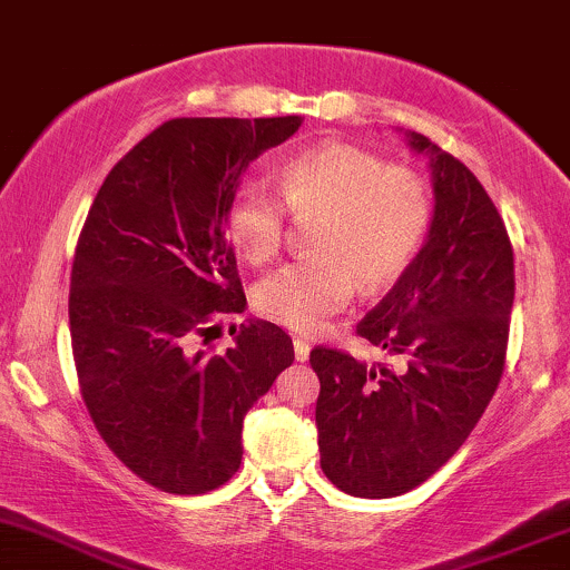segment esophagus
Here are the masks:
<instances>
[{
	"label": "esophagus",
	"mask_w": 570,
	"mask_h": 570,
	"mask_svg": "<svg viewBox=\"0 0 570 570\" xmlns=\"http://www.w3.org/2000/svg\"><path fill=\"white\" fill-rule=\"evenodd\" d=\"M292 343H294V358H297V362H307V356H311V345H307L303 337H294Z\"/></svg>",
	"instance_id": "1"
}]
</instances>
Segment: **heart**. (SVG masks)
I'll use <instances>...</instances> for the list:
<instances>
[{"instance_id": "obj_1", "label": "heart", "mask_w": 570, "mask_h": 570, "mask_svg": "<svg viewBox=\"0 0 570 570\" xmlns=\"http://www.w3.org/2000/svg\"><path fill=\"white\" fill-rule=\"evenodd\" d=\"M278 193L246 179L225 208L230 244L252 265H265L286 238V208L313 222V257L281 267L254 289V307L286 330L318 332L343 311L362 281L364 289L389 286L421 252L431 225L426 181L412 168L343 141H324L278 168Z\"/></svg>"}]
</instances>
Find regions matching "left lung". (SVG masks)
<instances>
[{
  "label": "left lung",
  "instance_id": "left-lung-1",
  "mask_svg": "<svg viewBox=\"0 0 570 570\" xmlns=\"http://www.w3.org/2000/svg\"><path fill=\"white\" fill-rule=\"evenodd\" d=\"M434 219L426 246L356 335L399 367L356 362L316 345L311 367L318 453L332 485L358 499H394L426 482L466 442L499 389L514 303V252L485 187L426 136Z\"/></svg>",
  "mask_w": 570,
  "mask_h": 570
}]
</instances>
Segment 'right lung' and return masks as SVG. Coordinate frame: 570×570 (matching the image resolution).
I'll return each instance as SVG.
<instances>
[{
    "instance_id": "right-lung-1",
    "label": "right lung",
    "mask_w": 570,
    "mask_h": 570,
    "mask_svg": "<svg viewBox=\"0 0 570 570\" xmlns=\"http://www.w3.org/2000/svg\"><path fill=\"white\" fill-rule=\"evenodd\" d=\"M303 117H176L109 171L75 248L69 332L80 394L107 448L147 485L200 495L238 472L244 417L294 362L271 322L230 330L246 307L225 208L248 163Z\"/></svg>"
}]
</instances>
